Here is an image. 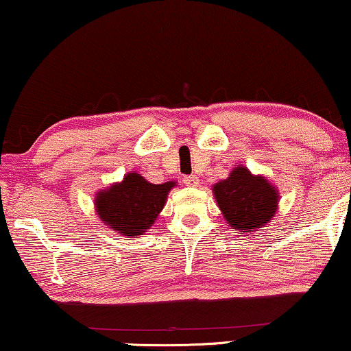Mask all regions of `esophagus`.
<instances>
[{"instance_id":"esophagus-1","label":"esophagus","mask_w":351,"mask_h":351,"mask_svg":"<svg viewBox=\"0 0 351 351\" xmlns=\"http://www.w3.org/2000/svg\"><path fill=\"white\" fill-rule=\"evenodd\" d=\"M184 184L186 185V186H198V184H199V179L196 176H186L185 179H184Z\"/></svg>"}]
</instances>
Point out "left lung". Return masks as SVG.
<instances>
[{
    "instance_id": "left-lung-1",
    "label": "left lung",
    "mask_w": 351,
    "mask_h": 351,
    "mask_svg": "<svg viewBox=\"0 0 351 351\" xmlns=\"http://www.w3.org/2000/svg\"><path fill=\"white\" fill-rule=\"evenodd\" d=\"M225 222L239 233H256L276 215L280 193L265 176L252 174L246 166L233 167L227 179L213 186ZM247 237V234H246Z\"/></svg>"
}]
</instances>
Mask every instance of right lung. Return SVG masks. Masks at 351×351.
Here are the masks:
<instances>
[{
	"label": "right lung",
	"mask_w": 351,
	"mask_h": 351,
	"mask_svg": "<svg viewBox=\"0 0 351 351\" xmlns=\"http://www.w3.org/2000/svg\"><path fill=\"white\" fill-rule=\"evenodd\" d=\"M176 185V180L152 184L131 171L121 182H114L95 193V214L113 232L124 237H138L156 222L167 195Z\"/></svg>",
	"instance_id": "right-lung-1"
}]
</instances>
